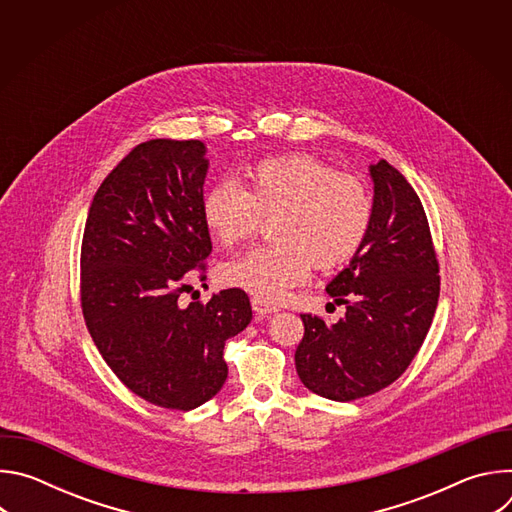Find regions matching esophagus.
Returning a JSON list of instances; mask_svg holds the SVG:
<instances>
[{"label":"esophagus","instance_id":"obj_1","mask_svg":"<svg viewBox=\"0 0 512 512\" xmlns=\"http://www.w3.org/2000/svg\"><path fill=\"white\" fill-rule=\"evenodd\" d=\"M251 306H253V310H255L257 314H261V316H267V314H273V312L279 310L275 304H271V302H267V300H261V298H253V300H251Z\"/></svg>","mask_w":512,"mask_h":512}]
</instances>
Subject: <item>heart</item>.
Returning <instances> with one entry per match:
<instances>
[{
	"label": "heart",
	"instance_id": "b5f03b06",
	"mask_svg": "<svg viewBox=\"0 0 512 512\" xmlns=\"http://www.w3.org/2000/svg\"><path fill=\"white\" fill-rule=\"evenodd\" d=\"M243 186L221 182L202 198V221L227 249L249 241L261 218H273V245L221 265V279L277 302L308 281L312 267L330 271L352 259L369 235L373 198L358 178L310 154L267 158L247 168Z\"/></svg>",
	"mask_w": 512,
	"mask_h": 512
}]
</instances>
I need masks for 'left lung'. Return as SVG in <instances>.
Returning a JSON list of instances; mask_svg holds the SVG:
<instances>
[{"mask_svg": "<svg viewBox=\"0 0 512 512\" xmlns=\"http://www.w3.org/2000/svg\"><path fill=\"white\" fill-rule=\"evenodd\" d=\"M373 223L350 265L326 287L346 314H300L302 383L332 401L369 397L397 381L421 348L440 298V265L423 204L387 160L371 166Z\"/></svg>", "mask_w": 512, "mask_h": 512, "instance_id": "left-lung-1", "label": "left lung"}]
</instances>
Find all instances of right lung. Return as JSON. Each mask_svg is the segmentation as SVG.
Returning <instances> with one entry per match:
<instances>
[{
	"label": "right lung",
	"mask_w": 512,
	"mask_h": 512,
	"mask_svg": "<svg viewBox=\"0 0 512 512\" xmlns=\"http://www.w3.org/2000/svg\"><path fill=\"white\" fill-rule=\"evenodd\" d=\"M204 154L198 139L139 143L99 186L81 247V308L95 346L131 393L178 411L221 391L225 342L253 318L239 287L178 304L190 271L206 279L212 251Z\"/></svg>",
	"instance_id": "1"
}]
</instances>
